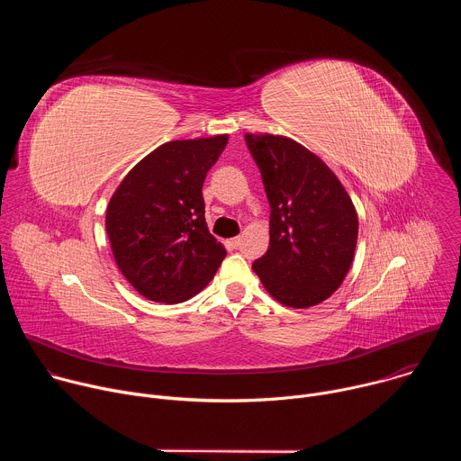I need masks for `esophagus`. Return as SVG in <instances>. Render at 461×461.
<instances>
[{
  "label": "esophagus",
  "instance_id": "obj_1",
  "mask_svg": "<svg viewBox=\"0 0 461 461\" xmlns=\"http://www.w3.org/2000/svg\"><path fill=\"white\" fill-rule=\"evenodd\" d=\"M240 240H242L240 237H233V239L228 240V244H230L231 248H239V246H240Z\"/></svg>",
  "mask_w": 461,
  "mask_h": 461
}]
</instances>
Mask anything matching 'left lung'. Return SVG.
Segmentation results:
<instances>
[{
  "label": "left lung",
  "instance_id": "left-lung-1",
  "mask_svg": "<svg viewBox=\"0 0 461 461\" xmlns=\"http://www.w3.org/2000/svg\"><path fill=\"white\" fill-rule=\"evenodd\" d=\"M270 203V246L253 262L268 294L292 308L330 297L347 277L357 213L339 178L319 157L276 135H244Z\"/></svg>",
  "mask_w": 461,
  "mask_h": 461
}]
</instances>
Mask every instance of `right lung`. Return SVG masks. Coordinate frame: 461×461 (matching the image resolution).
<instances>
[{"instance_id":"right-lung-1","label":"right lung","mask_w":461,"mask_h":461,"mask_svg":"<svg viewBox=\"0 0 461 461\" xmlns=\"http://www.w3.org/2000/svg\"><path fill=\"white\" fill-rule=\"evenodd\" d=\"M228 135L175 140L131 169L111 196L105 230L122 276L155 303H182L217 274L226 248L210 233L203 185Z\"/></svg>"}]
</instances>
